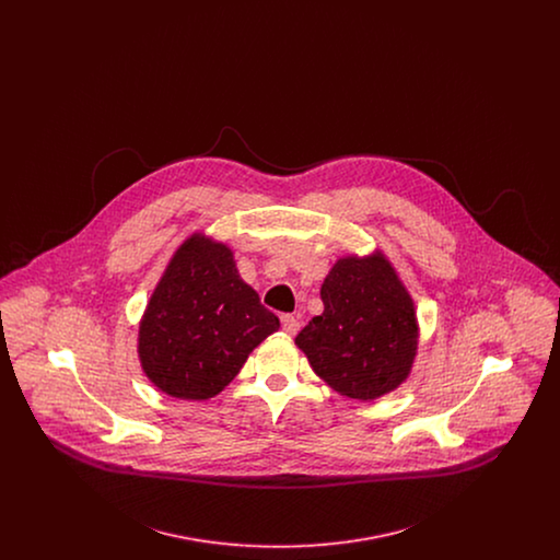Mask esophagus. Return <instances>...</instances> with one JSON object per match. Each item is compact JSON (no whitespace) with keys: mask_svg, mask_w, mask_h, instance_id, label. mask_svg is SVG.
<instances>
[{"mask_svg":"<svg viewBox=\"0 0 560 560\" xmlns=\"http://www.w3.org/2000/svg\"><path fill=\"white\" fill-rule=\"evenodd\" d=\"M281 327H283L285 334L293 336V334H298V329H300V320L295 319L293 315H283V317H281Z\"/></svg>","mask_w":560,"mask_h":560,"instance_id":"obj_1","label":"esophagus"}]
</instances>
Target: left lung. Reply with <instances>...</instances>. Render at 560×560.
Here are the masks:
<instances>
[{"instance_id":"left-lung-1","label":"left lung","mask_w":560,"mask_h":560,"mask_svg":"<svg viewBox=\"0 0 560 560\" xmlns=\"http://www.w3.org/2000/svg\"><path fill=\"white\" fill-rule=\"evenodd\" d=\"M323 313L295 336L311 368L348 399L397 390L418 354L413 298L390 260L375 249L336 260L320 285Z\"/></svg>"}]
</instances>
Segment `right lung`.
Returning <instances> with one entry per match:
<instances>
[{
    "instance_id": "right-lung-1",
    "label": "right lung",
    "mask_w": 560,
    "mask_h": 560,
    "mask_svg": "<svg viewBox=\"0 0 560 560\" xmlns=\"http://www.w3.org/2000/svg\"><path fill=\"white\" fill-rule=\"evenodd\" d=\"M277 329V315L241 279L233 249L192 233L149 298L138 323V359L161 393L212 399Z\"/></svg>"
}]
</instances>
